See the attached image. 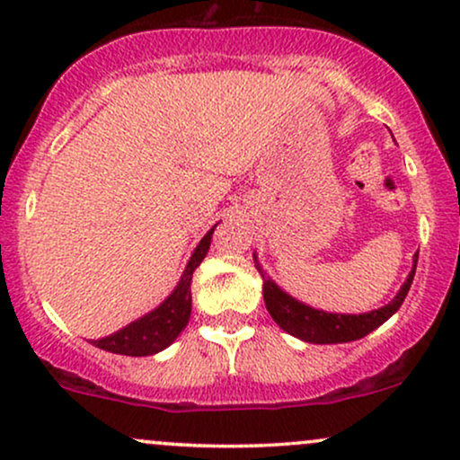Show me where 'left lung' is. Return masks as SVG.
Instances as JSON below:
<instances>
[{
	"instance_id": "8db88e82",
	"label": "left lung",
	"mask_w": 460,
	"mask_h": 460,
	"mask_svg": "<svg viewBox=\"0 0 460 460\" xmlns=\"http://www.w3.org/2000/svg\"><path fill=\"white\" fill-rule=\"evenodd\" d=\"M252 260H255L257 270L261 272L263 279V303H266L268 314L272 315V320L289 335L298 337V340L309 341V344H346V341L361 340L372 332L374 329L387 322L395 311L400 309V305L404 303L406 294H409L411 283L415 277V266H417V255L413 257V268H411L409 277L402 283V288L398 289V294L389 300L387 305L381 309L367 311V314H329V311L314 309L309 305L300 303L294 296H289L288 292H283L270 277H266V272L261 270L257 255L252 252Z\"/></svg>"
}]
</instances>
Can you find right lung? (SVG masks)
<instances>
[{
  "label": "right lung",
  "mask_w": 460,
  "mask_h": 460,
  "mask_svg": "<svg viewBox=\"0 0 460 460\" xmlns=\"http://www.w3.org/2000/svg\"><path fill=\"white\" fill-rule=\"evenodd\" d=\"M214 229L216 225L203 235V240L199 242L197 248H194L192 257H190L177 288L172 289L171 296L164 300L160 307L149 311L146 315L134 320L131 324L112 332V335L93 341V344L102 348V350L128 357H149L171 346L179 337V332L186 329L190 314H192V294H190L192 272L197 270L199 263L208 255Z\"/></svg>",
  "instance_id": "1"
}]
</instances>
